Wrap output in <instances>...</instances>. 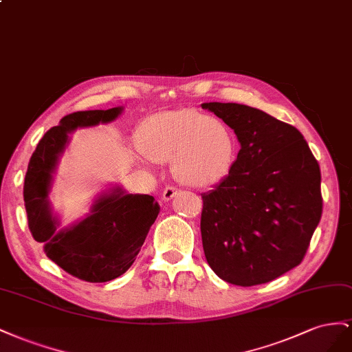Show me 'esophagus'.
Returning a JSON list of instances; mask_svg holds the SVG:
<instances>
[{
    "mask_svg": "<svg viewBox=\"0 0 352 352\" xmlns=\"http://www.w3.org/2000/svg\"><path fill=\"white\" fill-rule=\"evenodd\" d=\"M179 192V190L177 187H173V186H168L165 190H164V195H162V200L164 202H169L170 199H173L177 193Z\"/></svg>",
    "mask_w": 352,
    "mask_h": 352,
    "instance_id": "esophagus-1",
    "label": "esophagus"
}]
</instances>
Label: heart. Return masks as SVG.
Masks as SVG:
<instances>
[{
    "label": "heart",
    "mask_w": 352,
    "mask_h": 352,
    "mask_svg": "<svg viewBox=\"0 0 352 352\" xmlns=\"http://www.w3.org/2000/svg\"><path fill=\"white\" fill-rule=\"evenodd\" d=\"M138 160L173 164L179 182L192 187L219 183L232 170L237 140L223 119L197 109L160 112L146 119L140 129Z\"/></svg>",
    "instance_id": "heart-1"
}]
</instances>
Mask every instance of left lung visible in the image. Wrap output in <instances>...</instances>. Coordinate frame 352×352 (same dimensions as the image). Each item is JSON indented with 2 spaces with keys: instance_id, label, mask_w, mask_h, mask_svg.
Here are the masks:
<instances>
[{
  "instance_id": "8db88e82",
  "label": "left lung",
  "mask_w": 352,
  "mask_h": 352,
  "mask_svg": "<svg viewBox=\"0 0 352 352\" xmlns=\"http://www.w3.org/2000/svg\"><path fill=\"white\" fill-rule=\"evenodd\" d=\"M234 129L240 143L228 175L202 195L200 232L214 273L255 286L302 263L320 223L321 174L298 129L263 110L204 103Z\"/></svg>"
}]
</instances>
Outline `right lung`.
Here are the masks:
<instances>
[{"label":"right lung","instance_id":"right-lung-1","mask_svg":"<svg viewBox=\"0 0 352 352\" xmlns=\"http://www.w3.org/2000/svg\"><path fill=\"white\" fill-rule=\"evenodd\" d=\"M122 110H85L65 116L39 140L25 177L23 199L34 239L44 243V252L53 263L89 283L109 282L133 265L157 218L159 204L150 195H131L113 187L96 199L87 218L57 232L60 223L52 212L48 193L69 134L76 128L112 122Z\"/></svg>","mask_w":352,"mask_h":352}]
</instances>
